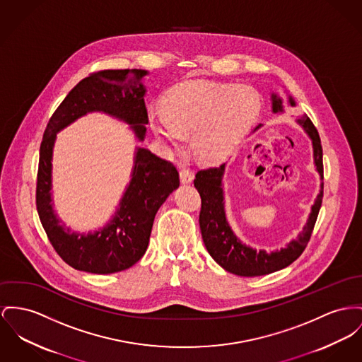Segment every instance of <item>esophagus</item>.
Returning <instances> with one entry per match:
<instances>
[{
	"label": "esophagus",
	"mask_w": 362,
	"mask_h": 362,
	"mask_svg": "<svg viewBox=\"0 0 362 362\" xmlns=\"http://www.w3.org/2000/svg\"><path fill=\"white\" fill-rule=\"evenodd\" d=\"M193 171L189 169H181L180 170V180L182 184H189L193 181Z\"/></svg>",
	"instance_id": "obj_1"
}]
</instances>
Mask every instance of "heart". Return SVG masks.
Here are the masks:
<instances>
[{"instance_id":"1","label":"heart","mask_w":362,"mask_h":362,"mask_svg":"<svg viewBox=\"0 0 362 362\" xmlns=\"http://www.w3.org/2000/svg\"><path fill=\"white\" fill-rule=\"evenodd\" d=\"M261 114V98L248 86L191 79L174 86L163 108H151L148 123L165 143L180 148L192 134L196 156L210 165L226 160Z\"/></svg>"}]
</instances>
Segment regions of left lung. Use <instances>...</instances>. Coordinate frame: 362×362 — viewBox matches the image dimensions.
<instances>
[{"instance_id": "left-lung-1", "label": "left lung", "mask_w": 362, "mask_h": 362, "mask_svg": "<svg viewBox=\"0 0 362 362\" xmlns=\"http://www.w3.org/2000/svg\"><path fill=\"white\" fill-rule=\"evenodd\" d=\"M288 104L291 107L296 105L295 100L291 96H288ZM272 111L274 114L284 112L283 98L277 96L276 93H272ZM296 122L303 127V130L312 140L314 166L321 180V189L314 200L312 211L309 214L306 225L303 226V230L298 235L296 239L289 241L287 247L272 252H266L265 250L257 251L255 248L244 244L235 235L225 213V197L222 184L226 166L225 163L219 168L200 170L196 174L193 184L202 197V210L199 216L202 238L213 259L229 273L243 277H254L281 270L300 257L310 240L314 223L317 221V216L322 203V148L318 132L309 117L302 115ZM261 126L262 124H258L255 130H258Z\"/></svg>"}]
</instances>
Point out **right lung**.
<instances>
[{
  "label": "right lung",
  "instance_id": "obj_1",
  "mask_svg": "<svg viewBox=\"0 0 362 362\" xmlns=\"http://www.w3.org/2000/svg\"><path fill=\"white\" fill-rule=\"evenodd\" d=\"M145 70H104L83 78L57 107L44 133L37 177V210L56 252L69 265L88 273L110 274L141 259L153 219L170 193L180 187L177 169L145 148H136L132 178L111 221L95 232H71L52 204V156L56 134L89 112L124 122L144 141L148 115Z\"/></svg>",
  "mask_w": 362,
  "mask_h": 362
}]
</instances>
